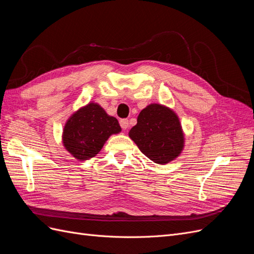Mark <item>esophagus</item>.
<instances>
[{
    "mask_svg": "<svg viewBox=\"0 0 254 254\" xmlns=\"http://www.w3.org/2000/svg\"><path fill=\"white\" fill-rule=\"evenodd\" d=\"M120 125H121V127H122L123 129L126 130V129L128 128V126H129L128 120H126V119H123V120H121V121H120Z\"/></svg>",
    "mask_w": 254,
    "mask_h": 254,
    "instance_id": "esophagus-1",
    "label": "esophagus"
}]
</instances>
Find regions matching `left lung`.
Returning a JSON list of instances; mask_svg holds the SVG:
<instances>
[{"label":"left lung","instance_id":"obj_1","mask_svg":"<svg viewBox=\"0 0 254 254\" xmlns=\"http://www.w3.org/2000/svg\"><path fill=\"white\" fill-rule=\"evenodd\" d=\"M129 136L146 157L158 164L171 162L184 146L178 117L170 108L158 104H151L140 112Z\"/></svg>","mask_w":254,"mask_h":254}]
</instances>
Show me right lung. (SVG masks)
Segmentation results:
<instances>
[{"label": "right lung", "mask_w": 254, "mask_h": 254, "mask_svg": "<svg viewBox=\"0 0 254 254\" xmlns=\"http://www.w3.org/2000/svg\"><path fill=\"white\" fill-rule=\"evenodd\" d=\"M118 120L110 117L101 106L90 103L67 120L64 128V145L77 160L95 157L113 133H119Z\"/></svg>", "instance_id": "right-lung-1"}]
</instances>
